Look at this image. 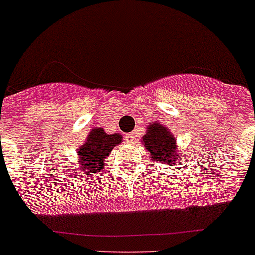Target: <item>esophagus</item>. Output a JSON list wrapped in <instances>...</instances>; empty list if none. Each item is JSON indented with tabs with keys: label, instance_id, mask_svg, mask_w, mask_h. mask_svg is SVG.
<instances>
[{
	"label": "esophagus",
	"instance_id": "1",
	"mask_svg": "<svg viewBox=\"0 0 255 255\" xmlns=\"http://www.w3.org/2000/svg\"><path fill=\"white\" fill-rule=\"evenodd\" d=\"M134 139H135V136H134V134H132V132H129V134H126V135H125L126 143L132 144V143H134Z\"/></svg>",
	"mask_w": 255,
	"mask_h": 255
}]
</instances>
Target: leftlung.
<instances>
[{"label":"left lung","instance_id":"1","mask_svg":"<svg viewBox=\"0 0 255 255\" xmlns=\"http://www.w3.org/2000/svg\"><path fill=\"white\" fill-rule=\"evenodd\" d=\"M154 162H162L167 165L181 164L182 150L177 145V139L167 126L160 123H150L146 134L140 140Z\"/></svg>","mask_w":255,"mask_h":255}]
</instances>
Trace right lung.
I'll return each mask as SVG.
<instances>
[{
    "label": "right lung",
    "mask_w": 255,
    "mask_h": 255,
    "mask_svg": "<svg viewBox=\"0 0 255 255\" xmlns=\"http://www.w3.org/2000/svg\"><path fill=\"white\" fill-rule=\"evenodd\" d=\"M123 143V135L107 134L104 128H95L87 135L85 144L77 149L78 169L82 173H97L105 168V159L112 149Z\"/></svg>",
    "instance_id": "add662e5"
}]
</instances>
